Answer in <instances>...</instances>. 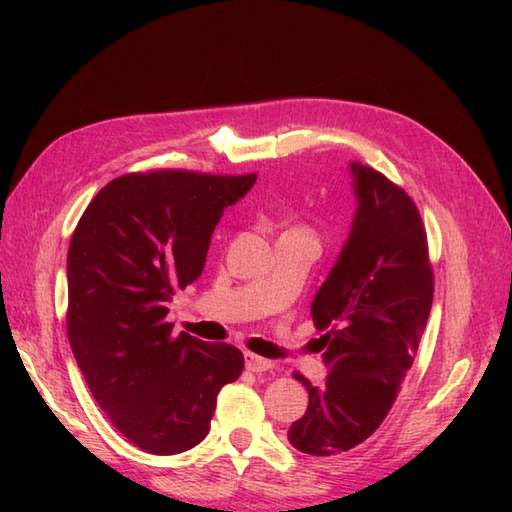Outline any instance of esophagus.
<instances>
[{
    "instance_id": "34e87169",
    "label": "esophagus",
    "mask_w": 512,
    "mask_h": 512,
    "mask_svg": "<svg viewBox=\"0 0 512 512\" xmlns=\"http://www.w3.org/2000/svg\"><path fill=\"white\" fill-rule=\"evenodd\" d=\"M245 367L260 374V371H269L273 367V363L269 359H262V356H258V354L245 352Z\"/></svg>"
}]
</instances>
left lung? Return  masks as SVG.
Segmentation results:
<instances>
[{
	"mask_svg": "<svg viewBox=\"0 0 512 512\" xmlns=\"http://www.w3.org/2000/svg\"><path fill=\"white\" fill-rule=\"evenodd\" d=\"M356 209L348 239L312 301L324 335V386L309 393L290 444L314 457L350 451L389 414L412 367L433 301L427 237L412 198L378 170L350 162Z\"/></svg>",
	"mask_w": 512,
	"mask_h": 512,
	"instance_id": "left-lung-1",
	"label": "left lung"
}]
</instances>
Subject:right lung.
Listing matches in <instances>:
<instances>
[{
  "mask_svg": "<svg viewBox=\"0 0 512 512\" xmlns=\"http://www.w3.org/2000/svg\"><path fill=\"white\" fill-rule=\"evenodd\" d=\"M256 175L160 170L123 175L96 194L68 250V339L98 406L151 455L190 451L209 433L215 399L243 354L166 322L177 288L205 269L224 209Z\"/></svg>",
  "mask_w": 512,
  "mask_h": 512,
  "instance_id": "right-lung-1",
  "label": "right lung"
}]
</instances>
